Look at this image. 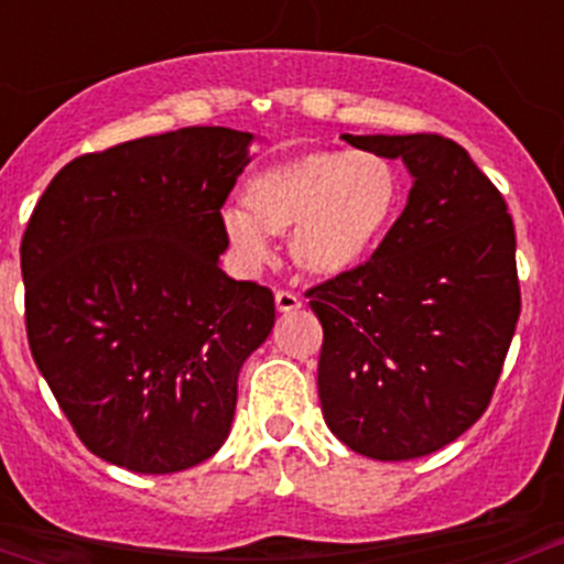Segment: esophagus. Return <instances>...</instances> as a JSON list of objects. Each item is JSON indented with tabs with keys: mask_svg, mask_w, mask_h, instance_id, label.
I'll return each mask as SVG.
<instances>
[{
	"mask_svg": "<svg viewBox=\"0 0 564 564\" xmlns=\"http://www.w3.org/2000/svg\"><path fill=\"white\" fill-rule=\"evenodd\" d=\"M275 308L281 311V314H292V311L303 308V300L292 292H275Z\"/></svg>",
	"mask_w": 564,
	"mask_h": 564,
	"instance_id": "esophagus-1",
	"label": "esophagus"
}]
</instances>
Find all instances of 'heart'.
Here are the masks:
<instances>
[{
    "label": "heart",
    "instance_id": "heart-1",
    "mask_svg": "<svg viewBox=\"0 0 564 564\" xmlns=\"http://www.w3.org/2000/svg\"><path fill=\"white\" fill-rule=\"evenodd\" d=\"M401 198V174L388 158L311 150L250 176L246 209H224L220 224L246 264L267 259V237L289 235V256L303 275L340 278L377 253Z\"/></svg>",
    "mask_w": 564,
    "mask_h": 564
}]
</instances>
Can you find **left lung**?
<instances>
[{"label": "left lung", "instance_id": "left-lung-1", "mask_svg": "<svg viewBox=\"0 0 564 564\" xmlns=\"http://www.w3.org/2000/svg\"><path fill=\"white\" fill-rule=\"evenodd\" d=\"M340 139L401 158L412 191L366 264L308 289L324 423L360 456H429L480 420L502 373L521 314L513 218L456 141Z\"/></svg>", "mask_w": 564, "mask_h": 564}]
</instances>
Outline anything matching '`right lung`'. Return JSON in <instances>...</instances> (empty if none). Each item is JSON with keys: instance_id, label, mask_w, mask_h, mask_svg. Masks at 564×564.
I'll use <instances>...</instances> for the list:
<instances>
[{"instance_id": "obj_1", "label": "right lung", "mask_w": 564, "mask_h": 564, "mask_svg": "<svg viewBox=\"0 0 564 564\" xmlns=\"http://www.w3.org/2000/svg\"><path fill=\"white\" fill-rule=\"evenodd\" d=\"M253 133L182 128L67 163L21 240L26 335L78 440L139 475L220 451L242 362L275 324L270 289L218 259L220 207Z\"/></svg>"}]
</instances>
